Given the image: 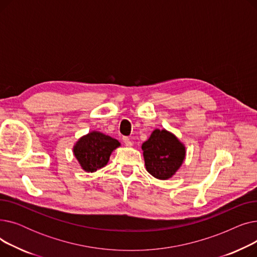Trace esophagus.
I'll list each match as a JSON object with an SVG mask.
<instances>
[{
	"label": "esophagus",
	"mask_w": 257,
	"mask_h": 257,
	"mask_svg": "<svg viewBox=\"0 0 257 257\" xmlns=\"http://www.w3.org/2000/svg\"><path fill=\"white\" fill-rule=\"evenodd\" d=\"M123 142H124L125 146H127V147H132V145H133V143L128 138H123Z\"/></svg>",
	"instance_id": "1"
}]
</instances>
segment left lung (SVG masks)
Returning <instances> with one entry per match:
<instances>
[{
    "label": "left lung",
    "instance_id": "8db88e82",
    "mask_svg": "<svg viewBox=\"0 0 257 257\" xmlns=\"http://www.w3.org/2000/svg\"><path fill=\"white\" fill-rule=\"evenodd\" d=\"M142 150L146 170L159 180L172 178L181 168L186 155L184 144L166 129H155L142 145Z\"/></svg>",
    "mask_w": 257,
    "mask_h": 257
}]
</instances>
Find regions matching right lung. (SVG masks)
<instances>
[{
	"label": "right lung",
	"mask_w": 257,
	"mask_h": 257,
	"mask_svg": "<svg viewBox=\"0 0 257 257\" xmlns=\"http://www.w3.org/2000/svg\"><path fill=\"white\" fill-rule=\"evenodd\" d=\"M120 143L100 131H90L73 147V153L83 171L93 173L104 168Z\"/></svg>",
	"instance_id": "obj_1"
}]
</instances>
